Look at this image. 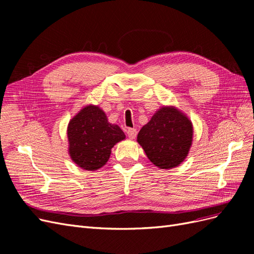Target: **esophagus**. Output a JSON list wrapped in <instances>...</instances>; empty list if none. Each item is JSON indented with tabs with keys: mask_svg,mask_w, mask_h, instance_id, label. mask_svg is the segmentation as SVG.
<instances>
[{
	"mask_svg": "<svg viewBox=\"0 0 254 254\" xmlns=\"http://www.w3.org/2000/svg\"><path fill=\"white\" fill-rule=\"evenodd\" d=\"M136 129L134 128H128L127 129V134H128V137L129 139H134V137L136 136Z\"/></svg>",
	"mask_w": 254,
	"mask_h": 254,
	"instance_id": "esophagus-1",
	"label": "esophagus"
}]
</instances>
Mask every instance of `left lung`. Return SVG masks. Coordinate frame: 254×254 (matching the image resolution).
I'll use <instances>...</instances> for the list:
<instances>
[{
	"label": "left lung",
	"instance_id": "1",
	"mask_svg": "<svg viewBox=\"0 0 254 254\" xmlns=\"http://www.w3.org/2000/svg\"><path fill=\"white\" fill-rule=\"evenodd\" d=\"M193 141V125L175 107H162L137 134L146 156L161 170L178 166L187 158Z\"/></svg>",
	"mask_w": 254,
	"mask_h": 254
}]
</instances>
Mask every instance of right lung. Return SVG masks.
<instances>
[{"mask_svg":"<svg viewBox=\"0 0 254 254\" xmlns=\"http://www.w3.org/2000/svg\"><path fill=\"white\" fill-rule=\"evenodd\" d=\"M68 153L79 167L96 171L104 166L113 146L125 139L123 130L110 124L97 106H86L67 125Z\"/></svg>","mask_w":254,"mask_h":254,"instance_id":"obj_1","label":"right lung"}]
</instances>
